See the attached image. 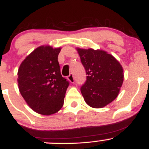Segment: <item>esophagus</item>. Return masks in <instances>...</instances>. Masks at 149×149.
I'll list each match as a JSON object with an SVG mask.
<instances>
[{
    "label": "esophagus",
    "mask_w": 149,
    "mask_h": 149,
    "mask_svg": "<svg viewBox=\"0 0 149 149\" xmlns=\"http://www.w3.org/2000/svg\"><path fill=\"white\" fill-rule=\"evenodd\" d=\"M67 78L71 83H73L75 82V78H74V76H73V73H70V75L68 76Z\"/></svg>",
    "instance_id": "1"
}]
</instances>
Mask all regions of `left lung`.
Instances as JSON below:
<instances>
[{"label":"left lung","instance_id":"obj_1","mask_svg":"<svg viewBox=\"0 0 149 149\" xmlns=\"http://www.w3.org/2000/svg\"><path fill=\"white\" fill-rule=\"evenodd\" d=\"M87 75L80 88L87 104L93 108H102L118 95L123 83V69L111 54L100 49L77 48Z\"/></svg>","mask_w":149,"mask_h":149}]
</instances>
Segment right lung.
I'll list each match as a JSON object with an SVG mask.
<instances>
[{"mask_svg":"<svg viewBox=\"0 0 149 149\" xmlns=\"http://www.w3.org/2000/svg\"><path fill=\"white\" fill-rule=\"evenodd\" d=\"M61 47L40 46L22 62L18 86L22 96L34 111L52 115L64 104L69 82L61 75L58 55Z\"/></svg>","mask_w":149,"mask_h":149,"instance_id":"right-lung-1","label":"right lung"}]
</instances>
